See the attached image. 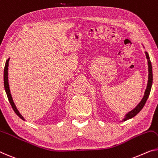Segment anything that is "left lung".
Instances as JSON below:
<instances>
[{"instance_id":"left-lung-1","label":"left lung","mask_w":158,"mask_h":158,"mask_svg":"<svg viewBox=\"0 0 158 158\" xmlns=\"http://www.w3.org/2000/svg\"><path fill=\"white\" fill-rule=\"evenodd\" d=\"M145 55H146V57L148 61V71H149V74H148V82L147 89L145 92V95L143 96L142 101L139 103V104H138L133 110H132L131 111L128 112V114H126V118H125L123 121H126V120L132 118L133 117L136 116V115H137L138 113L142 110L143 106H144L145 104V103L147 102L148 96L150 95V90H151V87H152V69L151 62H150V56L148 55V53L146 52H145Z\"/></svg>"}]
</instances>
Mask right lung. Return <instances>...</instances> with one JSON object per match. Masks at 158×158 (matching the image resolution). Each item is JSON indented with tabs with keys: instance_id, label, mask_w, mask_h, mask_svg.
Masks as SVG:
<instances>
[{
	"instance_id": "add662e5",
	"label": "right lung",
	"mask_w": 158,
	"mask_h": 158,
	"mask_svg": "<svg viewBox=\"0 0 158 158\" xmlns=\"http://www.w3.org/2000/svg\"><path fill=\"white\" fill-rule=\"evenodd\" d=\"M8 62H9V59L7 60L6 62V64H5V67H4V87H5V90H6V92L7 94V96H8V98L9 100V102H10V105L13 109L16 114L21 119L24 120L23 117L21 116L20 114V113L18 110V109H16L15 103H14L13 98H12L11 94H10V89H9V84H8Z\"/></svg>"
}]
</instances>
